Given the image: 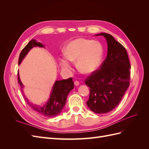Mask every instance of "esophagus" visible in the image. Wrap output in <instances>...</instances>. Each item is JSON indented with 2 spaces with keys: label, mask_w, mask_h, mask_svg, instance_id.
<instances>
[{
  "label": "esophagus",
  "mask_w": 149,
  "mask_h": 149,
  "mask_svg": "<svg viewBox=\"0 0 149 149\" xmlns=\"http://www.w3.org/2000/svg\"><path fill=\"white\" fill-rule=\"evenodd\" d=\"M74 83L75 86H78L79 84V82L78 81H75L74 82Z\"/></svg>",
  "instance_id": "obj_1"
}]
</instances>
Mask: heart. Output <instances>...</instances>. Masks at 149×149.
<instances>
[{
	"mask_svg": "<svg viewBox=\"0 0 149 149\" xmlns=\"http://www.w3.org/2000/svg\"><path fill=\"white\" fill-rule=\"evenodd\" d=\"M65 55L60 58L63 69H71V61H76L77 67L84 74H91L100 66L104 55L102 44L96 40L83 38H76L68 43Z\"/></svg>",
	"mask_w": 149,
	"mask_h": 149,
	"instance_id": "heart-1",
	"label": "heart"
}]
</instances>
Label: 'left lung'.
Masks as SVG:
<instances>
[{
    "instance_id": "8db88e82",
    "label": "left lung",
    "mask_w": 149,
    "mask_h": 149,
    "mask_svg": "<svg viewBox=\"0 0 149 149\" xmlns=\"http://www.w3.org/2000/svg\"><path fill=\"white\" fill-rule=\"evenodd\" d=\"M107 43V55L98 68L85 80L89 89L86 104L96 114H105L118 106L130 84V64L127 52L109 33H101Z\"/></svg>"
}]
</instances>
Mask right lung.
<instances>
[{"label": "right lung", "mask_w": 149, "mask_h": 149, "mask_svg": "<svg viewBox=\"0 0 149 149\" xmlns=\"http://www.w3.org/2000/svg\"><path fill=\"white\" fill-rule=\"evenodd\" d=\"M43 47V45L40 42H37L35 40H31L29 43L22 49L19 58V65L21 63L22 60L26 56V54L30 51V49L34 47ZM18 81L21 86V91H22V88L24 87L20 79L19 72L17 73ZM74 88V83L73 78H70L67 79H63L60 81H56L53 87V90L48 101L45 105L43 106H37L32 104L29 102L25 96H24L25 101L32 109L37 112L39 114L53 118L58 116L63 109L66 101L68 94ZM24 95V94H23Z\"/></svg>", "instance_id": "obj_1"}]
</instances>
